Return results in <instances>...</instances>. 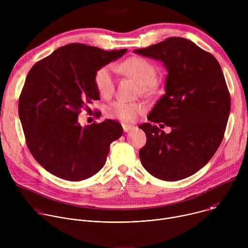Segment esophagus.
Listing matches in <instances>:
<instances>
[{"mask_svg": "<svg viewBox=\"0 0 248 248\" xmlns=\"http://www.w3.org/2000/svg\"><path fill=\"white\" fill-rule=\"evenodd\" d=\"M133 128V126L132 125H130V124H123V129H124V132H127V131H129L130 129H132Z\"/></svg>", "mask_w": 248, "mask_h": 248, "instance_id": "esophagus-1", "label": "esophagus"}]
</instances>
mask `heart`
Wrapping results in <instances>:
<instances>
[{
  "label": "heart",
  "mask_w": 248,
  "mask_h": 248,
  "mask_svg": "<svg viewBox=\"0 0 248 248\" xmlns=\"http://www.w3.org/2000/svg\"><path fill=\"white\" fill-rule=\"evenodd\" d=\"M119 72L135 79L141 84V89L144 93H149L154 89L157 72L156 67L149 61L140 58L131 57L123 62L118 66ZM95 85L102 96H109L115 89V69L112 65H105L97 70L95 75ZM143 111V107L139 104L116 101L110 105L109 114L112 117L122 121L131 122L137 115Z\"/></svg>",
  "instance_id": "obj_1"
}]
</instances>
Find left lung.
<instances>
[{"label": "left lung", "instance_id": "8db88e82", "mask_svg": "<svg viewBox=\"0 0 248 248\" xmlns=\"http://www.w3.org/2000/svg\"><path fill=\"white\" fill-rule=\"evenodd\" d=\"M134 53L161 61L167 69L165 94L147 119L171 128L165 133L149 123L138 126L147 139L139 150L140 161L162 181L186 179L210 161L224 137L231 97L221 65L213 55L183 37Z\"/></svg>", "mask_w": 248, "mask_h": 248}]
</instances>
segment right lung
<instances>
[{
  "label": "right lung",
  "instance_id": "1",
  "mask_svg": "<svg viewBox=\"0 0 248 248\" xmlns=\"http://www.w3.org/2000/svg\"><path fill=\"white\" fill-rule=\"evenodd\" d=\"M126 51L73 43L29 70L18 102L20 123L35 160L58 178L79 182L94 175L104 167L110 144L122 136L118 122L82 126L78 114L100 99L94 80L97 70Z\"/></svg>",
  "mask_w": 248,
  "mask_h": 248
}]
</instances>
